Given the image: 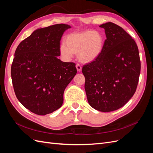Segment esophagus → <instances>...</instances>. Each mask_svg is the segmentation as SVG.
<instances>
[{
  "instance_id": "obj_1",
  "label": "esophagus",
  "mask_w": 153,
  "mask_h": 153,
  "mask_svg": "<svg viewBox=\"0 0 153 153\" xmlns=\"http://www.w3.org/2000/svg\"><path fill=\"white\" fill-rule=\"evenodd\" d=\"M76 68L77 71H78V72H80V71H82V66L80 65L79 64H76Z\"/></svg>"
}]
</instances>
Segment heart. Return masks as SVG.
Returning a JSON list of instances; mask_svg holds the SVG:
<instances>
[{
  "label": "heart",
  "mask_w": 153,
  "mask_h": 153,
  "mask_svg": "<svg viewBox=\"0 0 153 153\" xmlns=\"http://www.w3.org/2000/svg\"><path fill=\"white\" fill-rule=\"evenodd\" d=\"M64 44L59 47L60 53L64 59H71L74 53H77L80 61L89 63L96 60L102 53L105 38L101 32L88 30L67 35Z\"/></svg>",
  "instance_id": "heart-1"
}]
</instances>
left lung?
I'll return each mask as SVG.
<instances>
[{
  "mask_svg": "<svg viewBox=\"0 0 153 153\" xmlns=\"http://www.w3.org/2000/svg\"><path fill=\"white\" fill-rule=\"evenodd\" d=\"M100 27L106 37L103 50L96 60L83 66L82 73L89 105L108 112L121 108L135 94L140 61L135 41L122 27L112 22Z\"/></svg>",
  "mask_w": 153,
  "mask_h": 153,
  "instance_id": "1",
  "label": "left lung"
}]
</instances>
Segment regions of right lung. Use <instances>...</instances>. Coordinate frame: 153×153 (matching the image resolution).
<instances>
[{
	"label": "right lung",
	"mask_w": 153,
	"mask_h": 153,
	"mask_svg": "<svg viewBox=\"0 0 153 153\" xmlns=\"http://www.w3.org/2000/svg\"><path fill=\"white\" fill-rule=\"evenodd\" d=\"M69 28L60 24L36 29L15 51L11 71L14 91L22 105L36 114L61 107L64 90L76 74L75 63L57 58L60 41Z\"/></svg>",
	"instance_id": "1"
}]
</instances>
